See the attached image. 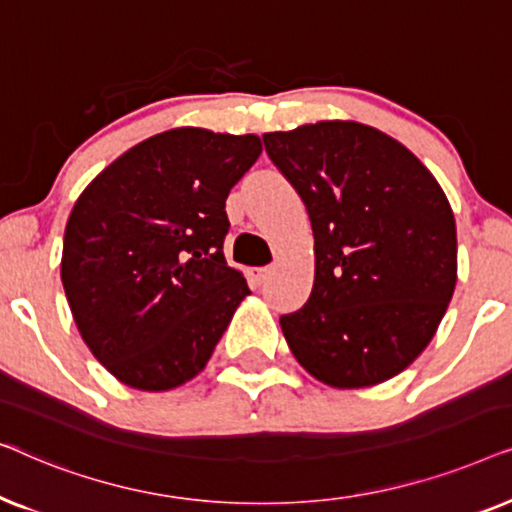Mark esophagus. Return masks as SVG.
<instances>
[{
	"instance_id": "obj_1",
	"label": "esophagus",
	"mask_w": 512,
	"mask_h": 512,
	"mask_svg": "<svg viewBox=\"0 0 512 512\" xmlns=\"http://www.w3.org/2000/svg\"><path fill=\"white\" fill-rule=\"evenodd\" d=\"M270 272H272V268H251L249 277H251V282H254V284H263L265 279L270 277Z\"/></svg>"
}]
</instances>
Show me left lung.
Instances as JSON below:
<instances>
[{"instance_id": "left-lung-1", "label": "left lung", "mask_w": 512, "mask_h": 512, "mask_svg": "<svg viewBox=\"0 0 512 512\" xmlns=\"http://www.w3.org/2000/svg\"><path fill=\"white\" fill-rule=\"evenodd\" d=\"M263 142L314 233L310 298L279 319L293 356L333 389L391 380L436 335L457 284V223L443 188L401 142L356 121Z\"/></svg>"}]
</instances>
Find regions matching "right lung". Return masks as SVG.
I'll use <instances>...</instances> for the list:
<instances>
[{
	"mask_svg": "<svg viewBox=\"0 0 512 512\" xmlns=\"http://www.w3.org/2000/svg\"><path fill=\"white\" fill-rule=\"evenodd\" d=\"M261 151L256 135L165 130L79 195L60 277L83 342L118 382L170 391L207 366L251 293L223 237L230 188Z\"/></svg>",
	"mask_w": 512,
	"mask_h": 512,
	"instance_id": "obj_1",
	"label": "right lung"
}]
</instances>
